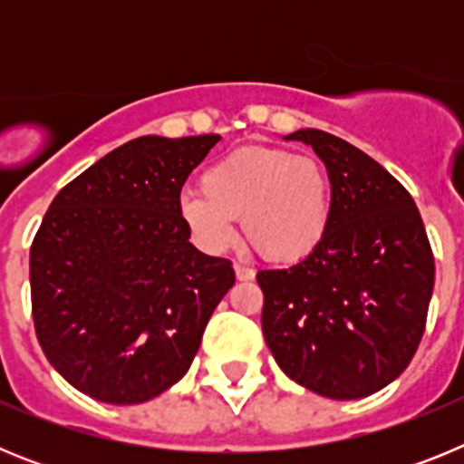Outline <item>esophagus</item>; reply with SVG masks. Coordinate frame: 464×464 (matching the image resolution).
<instances>
[{"label": "esophagus", "instance_id": "esophagus-1", "mask_svg": "<svg viewBox=\"0 0 464 464\" xmlns=\"http://www.w3.org/2000/svg\"><path fill=\"white\" fill-rule=\"evenodd\" d=\"M235 274L239 281H253L256 278V272L248 265H241V262H235Z\"/></svg>", "mask_w": 464, "mask_h": 464}]
</instances>
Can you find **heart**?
Returning <instances> with one entry per match:
<instances>
[{"instance_id": "b5f03b06", "label": "heart", "mask_w": 464, "mask_h": 464, "mask_svg": "<svg viewBox=\"0 0 464 464\" xmlns=\"http://www.w3.org/2000/svg\"><path fill=\"white\" fill-rule=\"evenodd\" d=\"M199 188L179 199V216L208 253L235 244L239 218L248 244L283 265L306 260L330 232L332 181L314 155L246 146L211 162Z\"/></svg>"}]
</instances>
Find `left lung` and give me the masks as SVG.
Returning a JSON list of instances; mask_svg holds the SVG:
<instances>
[{
  "label": "left lung",
  "instance_id": "left-lung-1",
  "mask_svg": "<svg viewBox=\"0 0 464 464\" xmlns=\"http://www.w3.org/2000/svg\"><path fill=\"white\" fill-rule=\"evenodd\" d=\"M332 181L325 241L288 269H262V332L299 385L358 400L407 370L425 332L434 256L407 188L334 134L297 130Z\"/></svg>",
  "mask_w": 464,
  "mask_h": 464
}]
</instances>
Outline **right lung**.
Listing matches in <instances>:
<instances>
[{
  "label": "right lung",
  "mask_w": 464,
  "mask_h": 464,
  "mask_svg": "<svg viewBox=\"0 0 464 464\" xmlns=\"http://www.w3.org/2000/svg\"><path fill=\"white\" fill-rule=\"evenodd\" d=\"M218 134L139 137L57 192L30 248L32 318L48 362L106 404H141L181 379L232 285L190 244L181 188Z\"/></svg>",
  "instance_id": "obj_1"
}]
</instances>
